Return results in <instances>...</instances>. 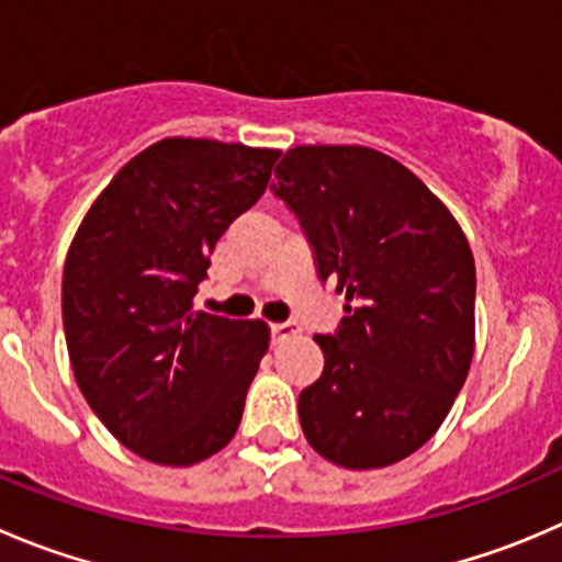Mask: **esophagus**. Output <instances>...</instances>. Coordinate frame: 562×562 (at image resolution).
I'll use <instances>...</instances> for the list:
<instances>
[{"mask_svg":"<svg viewBox=\"0 0 562 562\" xmlns=\"http://www.w3.org/2000/svg\"><path fill=\"white\" fill-rule=\"evenodd\" d=\"M299 324H293V321H280V324H271V340L274 342H285L291 340V337L299 335Z\"/></svg>","mask_w":562,"mask_h":562,"instance_id":"1","label":"esophagus"}]
</instances>
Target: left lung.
Listing matches in <instances>:
<instances>
[{"label": "left lung", "mask_w": 562, "mask_h": 562, "mask_svg": "<svg viewBox=\"0 0 562 562\" xmlns=\"http://www.w3.org/2000/svg\"><path fill=\"white\" fill-rule=\"evenodd\" d=\"M321 282L346 293L324 373L299 395L315 453L379 470L437 434L475 351V260L414 172L359 145H299L274 170Z\"/></svg>", "instance_id": "8db88e82"}]
</instances>
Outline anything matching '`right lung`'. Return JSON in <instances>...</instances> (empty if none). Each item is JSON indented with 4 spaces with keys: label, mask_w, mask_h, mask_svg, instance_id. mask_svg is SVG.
<instances>
[{
    "label": "right lung",
    "mask_w": 562,
    "mask_h": 562,
    "mask_svg": "<svg viewBox=\"0 0 562 562\" xmlns=\"http://www.w3.org/2000/svg\"><path fill=\"white\" fill-rule=\"evenodd\" d=\"M277 159L269 148L161 139L112 178L70 244L63 326L76 384L154 464H198L238 431L269 326L194 313L192 299Z\"/></svg>",
    "instance_id": "1"
}]
</instances>
